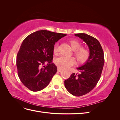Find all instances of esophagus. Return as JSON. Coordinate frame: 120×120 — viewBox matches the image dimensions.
I'll return each mask as SVG.
<instances>
[{"label": "esophagus", "instance_id": "obj_1", "mask_svg": "<svg viewBox=\"0 0 120 120\" xmlns=\"http://www.w3.org/2000/svg\"><path fill=\"white\" fill-rule=\"evenodd\" d=\"M57 71H59V72H60V71H62V69L60 68H59V67H57Z\"/></svg>", "mask_w": 120, "mask_h": 120}]
</instances>
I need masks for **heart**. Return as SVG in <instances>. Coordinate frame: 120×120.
Instances as JSON below:
<instances>
[{
	"mask_svg": "<svg viewBox=\"0 0 120 120\" xmlns=\"http://www.w3.org/2000/svg\"><path fill=\"white\" fill-rule=\"evenodd\" d=\"M71 48L75 50L74 54L78 60L79 63L83 64L89 59L90 52L89 50L86 48L81 47L82 45L79 41L75 40L70 41ZM58 51V45H54L53 49V52L56 54ZM54 63L56 66L61 68H68L73 66L76 64V60L74 57H67L60 56L54 60Z\"/></svg>",
	"mask_w": 120,
	"mask_h": 120,
	"instance_id": "obj_1",
	"label": "heart"
}]
</instances>
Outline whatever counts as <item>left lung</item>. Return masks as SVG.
I'll list each match as a JSON object with an SVG mask.
<instances>
[{
	"instance_id": "left-lung-1",
	"label": "left lung",
	"mask_w": 120,
	"mask_h": 120,
	"mask_svg": "<svg viewBox=\"0 0 120 120\" xmlns=\"http://www.w3.org/2000/svg\"><path fill=\"white\" fill-rule=\"evenodd\" d=\"M88 45L90 52L89 60L77 69L78 75L72 73L64 81L68 91L75 96L79 97L89 93L95 88L101 78L104 65V53L98 39L86 34H75Z\"/></svg>"
}]
</instances>
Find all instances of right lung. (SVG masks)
<instances>
[{"label": "right lung", "mask_w": 120, "mask_h": 120, "mask_svg": "<svg viewBox=\"0 0 120 120\" xmlns=\"http://www.w3.org/2000/svg\"><path fill=\"white\" fill-rule=\"evenodd\" d=\"M67 34L46 30L30 34L21 44L16 57V67L21 82L33 92L48 86L57 71L52 63L56 42Z\"/></svg>", "instance_id": "1"}]
</instances>
